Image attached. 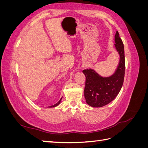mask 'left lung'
Listing matches in <instances>:
<instances>
[{
  "label": "left lung",
  "mask_w": 148,
  "mask_h": 148,
  "mask_svg": "<svg viewBox=\"0 0 148 148\" xmlns=\"http://www.w3.org/2000/svg\"><path fill=\"white\" fill-rule=\"evenodd\" d=\"M115 46L120 55V61L115 72L109 77H102L92 69L84 70L86 77L84 95L86 103L93 107L104 106L112 101L122 87L125 63L124 46L117 31Z\"/></svg>",
  "instance_id": "obj_1"
}]
</instances>
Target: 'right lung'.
Wrapping results in <instances>:
<instances>
[{"mask_svg": "<svg viewBox=\"0 0 148 148\" xmlns=\"http://www.w3.org/2000/svg\"><path fill=\"white\" fill-rule=\"evenodd\" d=\"M62 98H61V99H60V100L59 101V102H58L57 103H56V104H54V105H53V106H49V107H56V106H57L58 105H59V104H60V101H61V99H62Z\"/></svg>", "mask_w": 148, "mask_h": 148, "instance_id": "right-lung-1", "label": "right lung"}]
</instances>
